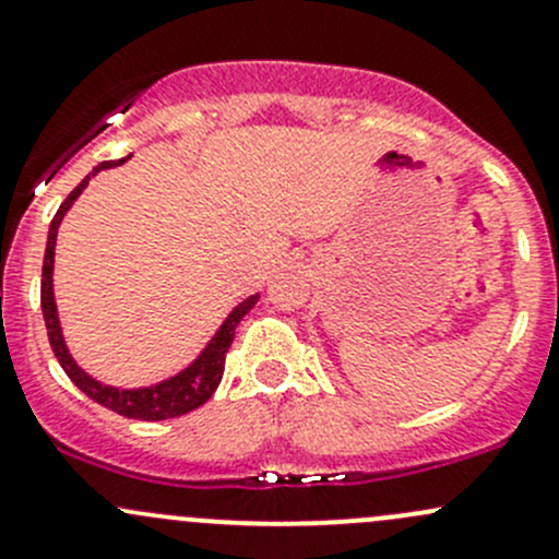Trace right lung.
I'll use <instances>...</instances> for the list:
<instances>
[{"label": "right lung", "mask_w": 559, "mask_h": 559, "mask_svg": "<svg viewBox=\"0 0 559 559\" xmlns=\"http://www.w3.org/2000/svg\"><path fill=\"white\" fill-rule=\"evenodd\" d=\"M129 159V156H127ZM127 159L118 162H103V165L94 167L75 189L70 191L64 202L56 211L53 222H50L48 229V243H45V259H43V286H39V306H43L45 316V330H48L50 348H53L56 359L64 368V373L70 376V381L81 389L83 394L94 400V403L105 405V408L116 411V414L127 416V419H143V421H162L173 419V416H183L189 411L200 408L202 403L211 400V394L216 392V386L222 384L224 376V359H227L229 346H233L235 330H238L240 319L251 311L259 302V295L246 297L238 308H233V313L222 321V326L216 330V335L207 341V346L202 348L200 357L194 362L186 365L183 370L170 376V379L159 381V384L151 386H138V389H118L110 384H103L94 376H88L81 365L72 359L70 348L64 343V332H61L59 324V311H56V297H53V253H56V235H59L61 218L67 216V211L72 207V202L81 197V191L86 189L88 180L97 173L107 170V167H118Z\"/></svg>", "instance_id": "1"}]
</instances>
